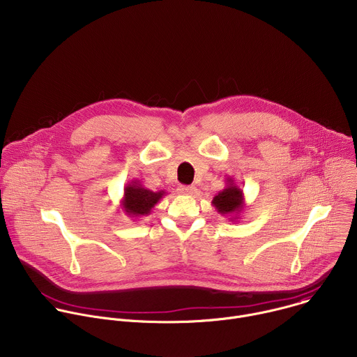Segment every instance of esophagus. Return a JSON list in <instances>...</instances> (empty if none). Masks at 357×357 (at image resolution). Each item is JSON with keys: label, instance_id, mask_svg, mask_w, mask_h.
<instances>
[{"label": "esophagus", "instance_id": "34e87169", "mask_svg": "<svg viewBox=\"0 0 357 357\" xmlns=\"http://www.w3.org/2000/svg\"><path fill=\"white\" fill-rule=\"evenodd\" d=\"M178 190L181 195H195L196 193V188L189 186V185H182V186H179Z\"/></svg>", "mask_w": 357, "mask_h": 357}]
</instances>
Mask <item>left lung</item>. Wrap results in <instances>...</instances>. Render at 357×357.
Returning <instances> with one entry per match:
<instances>
[{
  "label": "left lung",
  "instance_id": "1",
  "mask_svg": "<svg viewBox=\"0 0 357 357\" xmlns=\"http://www.w3.org/2000/svg\"><path fill=\"white\" fill-rule=\"evenodd\" d=\"M212 205L222 216H227L230 222H236L244 211V193L236 185L233 178H227L226 188L222 189L212 200Z\"/></svg>",
  "mask_w": 357,
  "mask_h": 357
}]
</instances>
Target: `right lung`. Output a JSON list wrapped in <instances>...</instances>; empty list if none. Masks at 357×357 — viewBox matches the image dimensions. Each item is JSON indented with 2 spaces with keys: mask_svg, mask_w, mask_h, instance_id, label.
Here are the masks:
<instances>
[{
  "mask_svg": "<svg viewBox=\"0 0 357 357\" xmlns=\"http://www.w3.org/2000/svg\"><path fill=\"white\" fill-rule=\"evenodd\" d=\"M165 195V190H149L144 188L138 179H134L126 185L120 206L128 218L137 219L141 216H148Z\"/></svg>",
  "mask_w": 357,
  "mask_h": 357,
  "instance_id": "add662e5",
  "label": "right lung"
}]
</instances>
